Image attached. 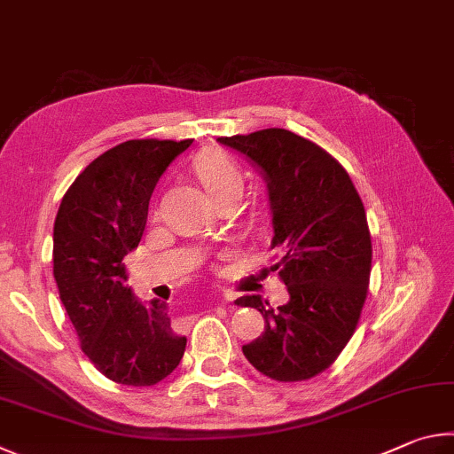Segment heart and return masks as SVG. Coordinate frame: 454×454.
Wrapping results in <instances>:
<instances>
[{"label": "heart", "instance_id": "b5f03b06", "mask_svg": "<svg viewBox=\"0 0 454 454\" xmlns=\"http://www.w3.org/2000/svg\"><path fill=\"white\" fill-rule=\"evenodd\" d=\"M195 173L205 189L221 201L229 195L241 193L245 173L235 159L221 149H205L195 157Z\"/></svg>", "mask_w": 454, "mask_h": 454}]
</instances>
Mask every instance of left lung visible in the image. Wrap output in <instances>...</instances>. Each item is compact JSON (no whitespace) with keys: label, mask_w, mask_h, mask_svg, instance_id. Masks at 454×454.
<instances>
[{"label":"left lung","mask_w":454,"mask_h":454,"mask_svg":"<svg viewBox=\"0 0 454 454\" xmlns=\"http://www.w3.org/2000/svg\"><path fill=\"white\" fill-rule=\"evenodd\" d=\"M217 141L263 173L271 249L281 251L271 269L289 291V303L277 309L259 295L235 301L265 319V333L243 355L279 383L307 380L337 361L361 319L372 261L367 213L345 167L297 133L271 127Z\"/></svg>","instance_id":"1"}]
</instances>
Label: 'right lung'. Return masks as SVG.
Segmentation results:
<instances>
[{
  "mask_svg": "<svg viewBox=\"0 0 454 454\" xmlns=\"http://www.w3.org/2000/svg\"><path fill=\"white\" fill-rule=\"evenodd\" d=\"M193 139H129L85 167L53 225L59 299L95 369L119 385L151 387L177 369L187 339L165 301L143 305L127 287L123 257L145 231L159 177Z\"/></svg>",
  "mask_w": 454,
  "mask_h": 454,
  "instance_id": "obj_1",
  "label": "right lung"
}]
</instances>
